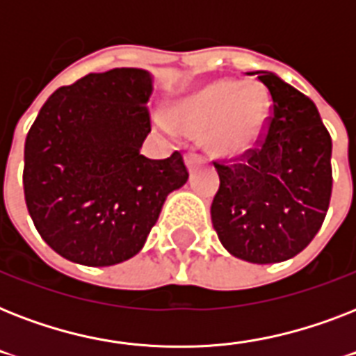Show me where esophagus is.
Segmentation results:
<instances>
[{
  "label": "esophagus",
  "instance_id": "1",
  "mask_svg": "<svg viewBox=\"0 0 356 356\" xmlns=\"http://www.w3.org/2000/svg\"><path fill=\"white\" fill-rule=\"evenodd\" d=\"M184 162H186V166H188V170H192V168H194L195 164H200L201 156L195 155V153H186V156H184Z\"/></svg>",
  "mask_w": 356,
  "mask_h": 356
}]
</instances>
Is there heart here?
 Here are the masks:
<instances>
[{"mask_svg":"<svg viewBox=\"0 0 356 356\" xmlns=\"http://www.w3.org/2000/svg\"><path fill=\"white\" fill-rule=\"evenodd\" d=\"M270 118V96L254 81L218 79L177 97L172 114H156L162 131L201 134L209 153L233 159L259 144Z\"/></svg>","mask_w":356,"mask_h":356,"instance_id":"obj_1","label":"heart"}]
</instances>
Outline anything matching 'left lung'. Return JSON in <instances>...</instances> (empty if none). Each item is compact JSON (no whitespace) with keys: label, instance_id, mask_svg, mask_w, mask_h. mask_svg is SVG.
Segmentation results:
<instances>
[{"label":"left lung","instance_id":"1","mask_svg":"<svg viewBox=\"0 0 356 356\" xmlns=\"http://www.w3.org/2000/svg\"><path fill=\"white\" fill-rule=\"evenodd\" d=\"M257 75L271 94L268 129L254 149L220 175L212 225L229 253L253 264L301 253L320 231L332 192L331 134L314 102L271 72Z\"/></svg>","mask_w":356,"mask_h":356}]
</instances>
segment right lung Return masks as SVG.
Segmentation results:
<instances>
[{"label":"right lung","mask_w":356,"mask_h":356,"mask_svg":"<svg viewBox=\"0 0 356 356\" xmlns=\"http://www.w3.org/2000/svg\"><path fill=\"white\" fill-rule=\"evenodd\" d=\"M153 77L140 68L88 74L49 96L24 151V194L36 231L60 257L114 266L144 248L168 194L188 181L183 155L140 153L151 131Z\"/></svg>","instance_id":"obj_1"}]
</instances>
